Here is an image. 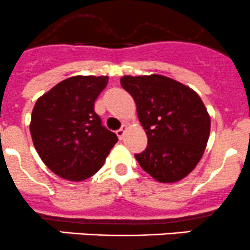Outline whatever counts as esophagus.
Wrapping results in <instances>:
<instances>
[{
	"instance_id": "obj_1",
	"label": "esophagus",
	"mask_w": 250,
	"mask_h": 250,
	"mask_svg": "<svg viewBox=\"0 0 250 250\" xmlns=\"http://www.w3.org/2000/svg\"><path fill=\"white\" fill-rule=\"evenodd\" d=\"M126 130H127V126L124 125L122 128H120V130L117 131V136H118V137H119V140H123V138H124V136H125V133H126Z\"/></svg>"
}]
</instances>
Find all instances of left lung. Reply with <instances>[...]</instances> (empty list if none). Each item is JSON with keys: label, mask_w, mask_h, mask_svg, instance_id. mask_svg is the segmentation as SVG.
Returning <instances> with one entry per match:
<instances>
[{"label": "left lung", "mask_w": 250, "mask_h": 250, "mask_svg": "<svg viewBox=\"0 0 250 250\" xmlns=\"http://www.w3.org/2000/svg\"><path fill=\"white\" fill-rule=\"evenodd\" d=\"M132 96L147 135L138 164L158 182L174 184L191 174L202 159L210 135V115L198 93L159 74L120 79Z\"/></svg>", "instance_id": "8db88e82"}]
</instances>
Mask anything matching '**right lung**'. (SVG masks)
<instances>
[{"label": "right lung", "instance_id": "right-lung-1", "mask_svg": "<svg viewBox=\"0 0 250 250\" xmlns=\"http://www.w3.org/2000/svg\"><path fill=\"white\" fill-rule=\"evenodd\" d=\"M108 80L105 75L71 76L36 101L31 138L41 160L57 176L74 182L93 176L118 142L95 113Z\"/></svg>", "mask_w": 250, "mask_h": 250}]
</instances>
